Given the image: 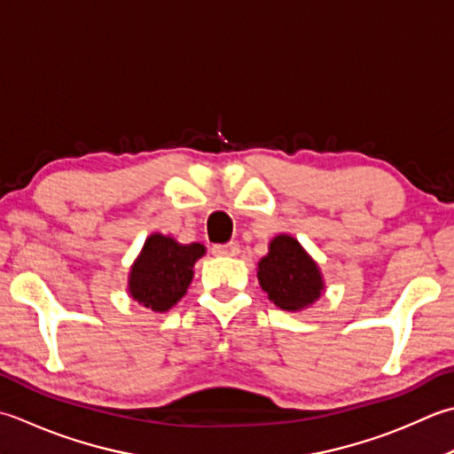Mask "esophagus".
I'll list each match as a JSON object with an SVG mask.
<instances>
[{"mask_svg": "<svg viewBox=\"0 0 454 454\" xmlns=\"http://www.w3.org/2000/svg\"><path fill=\"white\" fill-rule=\"evenodd\" d=\"M212 254H215V255H238L239 254V244L238 242L216 244V246H212Z\"/></svg>", "mask_w": 454, "mask_h": 454, "instance_id": "esophagus-1", "label": "esophagus"}]
</instances>
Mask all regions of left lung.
I'll use <instances>...</instances> for the list:
<instances>
[{
	"instance_id": "1",
	"label": "left lung",
	"mask_w": 454,
	"mask_h": 454,
	"mask_svg": "<svg viewBox=\"0 0 454 454\" xmlns=\"http://www.w3.org/2000/svg\"><path fill=\"white\" fill-rule=\"evenodd\" d=\"M257 279L275 307L299 313L315 305L325 293V278L318 263L289 234H278L260 262Z\"/></svg>"
}]
</instances>
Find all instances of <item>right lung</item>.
I'll return each mask as SVG.
<instances>
[{
	"mask_svg": "<svg viewBox=\"0 0 454 454\" xmlns=\"http://www.w3.org/2000/svg\"><path fill=\"white\" fill-rule=\"evenodd\" d=\"M207 254L199 242L179 244L173 236H147L128 275L129 297L153 313H167L189 289L194 263Z\"/></svg>",
	"mask_w": 454,
	"mask_h": 454,
	"instance_id": "add662e5",
	"label": "right lung"
}]
</instances>
